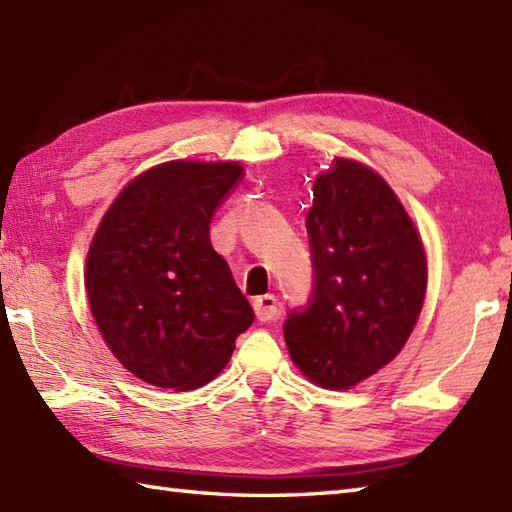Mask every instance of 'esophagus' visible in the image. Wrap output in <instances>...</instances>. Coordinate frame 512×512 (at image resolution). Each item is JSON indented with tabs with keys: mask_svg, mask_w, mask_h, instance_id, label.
<instances>
[{
	"mask_svg": "<svg viewBox=\"0 0 512 512\" xmlns=\"http://www.w3.org/2000/svg\"><path fill=\"white\" fill-rule=\"evenodd\" d=\"M253 307H255V314L261 323H270V320L275 318L279 312V301H277V296L264 294V296H257V299L253 301Z\"/></svg>",
	"mask_w": 512,
	"mask_h": 512,
	"instance_id": "obj_1",
	"label": "esophagus"
}]
</instances>
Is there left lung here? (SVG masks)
Listing matches in <instances>:
<instances>
[{
    "label": "left lung",
    "instance_id": "obj_1",
    "mask_svg": "<svg viewBox=\"0 0 512 512\" xmlns=\"http://www.w3.org/2000/svg\"><path fill=\"white\" fill-rule=\"evenodd\" d=\"M314 285L283 336L314 384L344 390L397 358L421 314L427 266L419 233L382 176L336 159L305 218Z\"/></svg>",
    "mask_w": 512,
    "mask_h": 512
}]
</instances>
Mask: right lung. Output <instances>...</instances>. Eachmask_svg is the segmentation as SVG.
<instances>
[{"mask_svg":"<svg viewBox=\"0 0 512 512\" xmlns=\"http://www.w3.org/2000/svg\"><path fill=\"white\" fill-rule=\"evenodd\" d=\"M242 183L237 163L170 161L106 211L87 257V294L109 349L146 384L205 386L255 312L213 251L209 224Z\"/></svg>","mask_w":512,"mask_h":512,"instance_id":"add662e5","label":"right lung"}]
</instances>
